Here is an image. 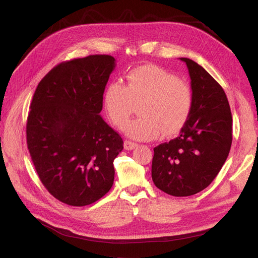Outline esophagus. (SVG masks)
Returning a JSON list of instances; mask_svg holds the SVG:
<instances>
[{"mask_svg": "<svg viewBox=\"0 0 258 258\" xmlns=\"http://www.w3.org/2000/svg\"><path fill=\"white\" fill-rule=\"evenodd\" d=\"M137 146H138V144H137V143H135V142H131V141H128V140H126V141L123 142V147H124V150H127V151L134 150V148H136Z\"/></svg>", "mask_w": 258, "mask_h": 258, "instance_id": "esophagus-1", "label": "esophagus"}]
</instances>
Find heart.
<instances>
[{"label":"heart","mask_w":258,"mask_h":258,"mask_svg":"<svg viewBox=\"0 0 258 258\" xmlns=\"http://www.w3.org/2000/svg\"><path fill=\"white\" fill-rule=\"evenodd\" d=\"M190 86L160 67L148 64L130 71L124 86L113 81L103 92V107L111 121L121 127L135 105L141 117L127 122L122 131L135 140H154L161 132L174 135L188 120L192 110Z\"/></svg>","instance_id":"1"}]
</instances>
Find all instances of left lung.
Here are the masks:
<instances>
[{
  "instance_id": "1",
  "label": "left lung",
  "mask_w": 258,
  "mask_h": 258,
  "mask_svg": "<svg viewBox=\"0 0 258 258\" xmlns=\"http://www.w3.org/2000/svg\"><path fill=\"white\" fill-rule=\"evenodd\" d=\"M184 61L190 76L192 110L177 138L154 148L152 178L171 196L186 197L212 183L228 157L232 117L224 89L197 62Z\"/></svg>"
}]
</instances>
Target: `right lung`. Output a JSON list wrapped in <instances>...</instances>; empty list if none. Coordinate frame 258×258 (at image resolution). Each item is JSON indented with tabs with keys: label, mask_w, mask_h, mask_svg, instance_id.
I'll return each mask as SVG.
<instances>
[{
	"label": "right lung",
	"mask_w": 258,
	"mask_h": 258,
	"mask_svg": "<svg viewBox=\"0 0 258 258\" xmlns=\"http://www.w3.org/2000/svg\"><path fill=\"white\" fill-rule=\"evenodd\" d=\"M115 58L92 54L45 75L31 102L27 143L38 177L69 206L96 202L111 189L121 137L103 120L102 98Z\"/></svg>",
	"instance_id": "right-lung-1"
}]
</instances>
